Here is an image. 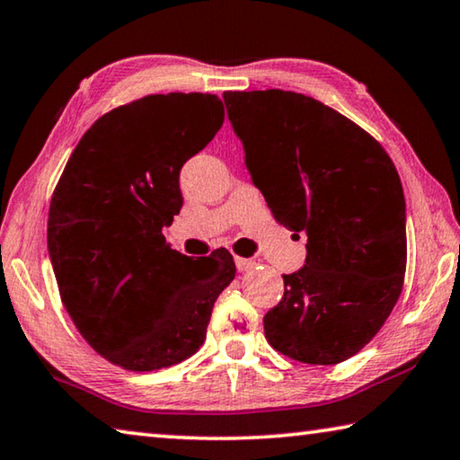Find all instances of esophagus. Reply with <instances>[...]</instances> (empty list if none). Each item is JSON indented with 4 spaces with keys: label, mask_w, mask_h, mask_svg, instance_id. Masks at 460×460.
I'll list each match as a JSON object with an SVG mask.
<instances>
[{
    "label": "esophagus",
    "mask_w": 460,
    "mask_h": 460,
    "mask_svg": "<svg viewBox=\"0 0 460 460\" xmlns=\"http://www.w3.org/2000/svg\"><path fill=\"white\" fill-rule=\"evenodd\" d=\"M235 266H237L239 271H247V270H252L255 266V261L245 260V258H235Z\"/></svg>",
    "instance_id": "obj_1"
}]
</instances>
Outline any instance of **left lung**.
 I'll use <instances>...</instances> for the list:
<instances>
[{
  "instance_id": "left-lung-1",
  "label": "left lung",
  "mask_w": 460,
  "mask_h": 460,
  "mask_svg": "<svg viewBox=\"0 0 460 460\" xmlns=\"http://www.w3.org/2000/svg\"><path fill=\"white\" fill-rule=\"evenodd\" d=\"M245 166L276 221L306 233V261L263 316L271 347L334 365L387 321L406 274V200L394 162L367 131L292 91H225Z\"/></svg>"
}]
</instances>
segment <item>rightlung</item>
<instances>
[{
  "label": "right lung",
  "instance_id": "right-lung-1",
  "mask_svg": "<svg viewBox=\"0 0 460 460\" xmlns=\"http://www.w3.org/2000/svg\"><path fill=\"white\" fill-rule=\"evenodd\" d=\"M223 119L208 93L121 105L84 131L54 189L49 253L62 305L83 339L123 369L155 371L197 353L235 278L227 249L194 260L162 235L182 207L181 168Z\"/></svg>",
  "mask_w": 460,
  "mask_h": 460
}]
</instances>
